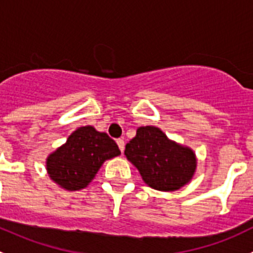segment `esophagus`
<instances>
[{
  "instance_id": "1",
  "label": "esophagus",
  "mask_w": 253,
  "mask_h": 253,
  "mask_svg": "<svg viewBox=\"0 0 253 253\" xmlns=\"http://www.w3.org/2000/svg\"><path fill=\"white\" fill-rule=\"evenodd\" d=\"M117 145H118V147H120V150H121V152H124V150H125V141L122 140V138H118V140H117Z\"/></svg>"
}]
</instances>
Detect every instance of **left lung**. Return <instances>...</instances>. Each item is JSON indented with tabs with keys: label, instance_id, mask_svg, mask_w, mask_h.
Wrapping results in <instances>:
<instances>
[{
	"label": "left lung",
	"instance_id": "left-lung-1",
	"mask_svg": "<svg viewBox=\"0 0 253 253\" xmlns=\"http://www.w3.org/2000/svg\"><path fill=\"white\" fill-rule=\"evenodd\" d=\"M125 155L137 168L147 185L163 192H172L185 185L197 168L193 150L169 140L154 126L137 128L135 137L126 145Z\"/></svg>",
	"mask_w": 253,
	"mask_h": 253
}]
</instances>
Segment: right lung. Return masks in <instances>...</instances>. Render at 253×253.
Wrapping results in <instances>:
<instances>
[{
  "mask_svg": "<svg viewBox=\"0 0 253 253\" xmlns=\"http://www.w3.org/2000/svg\"><path fill=\"white\" fill-rule=\"evenodd\" d=\"M121 154L117 143L94 127H79L67 142L49 155L46 169L50 177L67 190L85 188L102 164Z\"/></svg>",
  "mask_w": 253,
  "mask_h": 253,
  "instance_id": "right-lung-1",
  "label": "right lung"
}]
</instances>
